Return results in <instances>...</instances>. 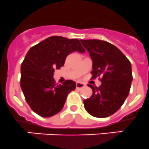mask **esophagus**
Listing matches in <instances>:
<instances>
[{"mask_svg":"<svg viewBox=\"0 0 149 149\" xmlns=\"http://www.w3.org/2000/svg\"><path fill=\"white\" fill-rule=\"evenodd\" d=\"M84 87H85V84H83V83H76V88H77V89H81V88H83Z\"/></svg>","mask_w":149,"mask_h":149,"instance_id":"1","label":"esophagus"}]
</instances>
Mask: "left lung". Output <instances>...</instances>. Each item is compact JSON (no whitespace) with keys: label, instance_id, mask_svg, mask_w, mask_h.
<instances>
[{"label":"left lung","instance_id":"obj_1","mask_svg":"<svg viewBox=\"0 0 149 149\" xmlns=\"http://www.w3.org/2000/svg\"><path fill=\"white\" fill-rule=\"evenodd\" d=\"M80 41L92 59V78L102 76L100 87L88 84L93 94L84 100V108L95 117H108L120 109L129 94L133 79L131 64L120 49L107 41Z\"/></svg>","mask_w":149,"mask_h":149}]
</instances>
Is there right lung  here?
Segmentation results:
<instances>
[{
    "label": "right lung",
    "mask_w": 149,
    "mask_h": 149,
    "mask_svg": "<svg viewBox=\"0 0 149 149\" xmlns=\"http://www.w3.org/2000/svg\"><path fill=\"white\" fill-rule=\"evenodd\" d=\"M84 53L79 40L51 36L31 47L21 66V88L26 102L35 113L49 117L61 111L76 82L66 80L56 84L55 70L65 64L73 52Z\"/></svg>",
    "instance_id": "right-lung-1"
}]
</instances>
